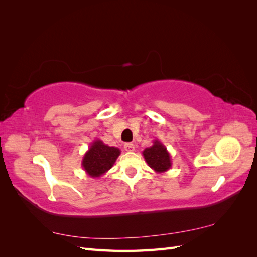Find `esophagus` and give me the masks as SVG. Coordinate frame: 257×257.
<instances>
[{
  "mask_svg": "<svg viewBox=\"0 0 257 257\" xmlns=\"http://www.w3.org/2000/svg\"><path fill=\"white\" fill-rule=\"evenodd\" d=\"M124 149H125V151H127V152H133L135 150V147L133 144L126 143L125 145H124Z\"/></svg>",
  "mask_w": 257,
  "mask_h": 257,
  "instance_id": "obj_1",
  "label": "esophagus"
}]
</instances>
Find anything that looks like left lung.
I'll return each mask as SVG.
<instances>
[{"label": "left lung", "mask_w": 257, "mask_h": 257, "mask_svg": "<svg viewBox=\"0 0 257 257\" xmlns=\"http://www.w3.org/2000/svg\"><path fill=\"white\" fill-rule=\"evenodd\" d=\"M143 155L148 166L152 168L155 173H165L172 167L170 154L167 151L166 147L159 139H155L151 147L146 148L143 151Z\"/></svg>", "instance_id": "left-lung-1"}]
</instances>
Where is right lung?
<instances>
[{"mask_svg": "<svg viewBox=\"0 0 257 257\" xmlns=\"http://www.w3.org/2000/svg\"><path fill=\"white\" fill-rule=\"evenodd\" d=\"M120 153L119 148L109 147L100 139H95L84 153L81 165L89 177L99 178L113 166Z\"/></svg>", "mask_w": 257, "mask_h": 257, "instance_id": "add662e5", "label": "right lung"}]
</instances>
